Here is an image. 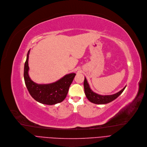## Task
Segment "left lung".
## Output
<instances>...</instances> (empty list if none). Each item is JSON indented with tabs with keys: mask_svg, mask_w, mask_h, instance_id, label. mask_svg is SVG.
I'll list each match as a JSON object with an SVG mask.
<instances>
[{
	"mask_svg": "<svg viewBox=\"0 0 147 147\" xmlns=\"http://www.w3.org/2000/svg\"><path fill=\"white\" fill-rule=\"evenodd\" d=\"M125 87H126V86H125L122 90H121L120 92H118L115 94L111 95H100L93 92V91L91 90L86 77L84 78V92L87 98L89 101L95 104H107L113 101L123 93Z\"/></svg>",
	"mask_w": 147,
	"mask_h": 147,
	"instance_id": "obj_1",
	"label": "left lung"
}]
</instances>
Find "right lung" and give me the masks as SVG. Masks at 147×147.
Wrapping results in <instances>:
<instances>
[{
  "label": "right lung",
  "mask_w": 147,
  "mask_h": 147,
  "mask_svg": "<svg viewBox=\"0 0 147 147\" xmlns=\"http://www.w3.org/2000/svg\"><path fill=\"white\" fill-rule=\"evenodd\" d=\"M29 53L30 50L27 53L24 64V78L26 87L31 96L37 102L49 105L63 101L76 74L75 73L67 74L59 80L51 84H38L34 82L29 75L28 60Z\"/></svg>",
  "instance_id": "obj_1"
}]
</instances>
